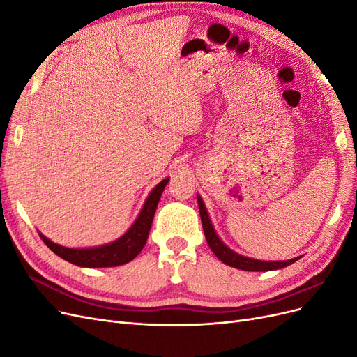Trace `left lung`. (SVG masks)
Wrapping results in <instances>:
<instances>
[{
	"instance_id": "obj_1",
	"label": "left lung",
	"mask_w": 357,
	"mask_h": 357,
	"mask_svg": "<svg viewBox=\"0 0 357 357\" xmlns=\"http://www.w3.org/2000/svg\"><path fill=\"white\" fill-rule=\"evenodd\" d=\"M198 207H199L205 240H207L211 252L218 256L223 264L229 265L232 268H236V269H243V271H273V269H282L287 265H291L299 259V257H294V259H289V261L268 262V261H257V259L245 257L243 255L232 252L228 245L223 244V241L219 238V235L215 234V231L213 228V223L208 218L207 208H205L204 201L201 199L199 195H198Z\"/></svg>"
}]
</instances>
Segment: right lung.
Listing matches in <instances>:
<instances>
[{
    "label": "right lung",
    "mask_w": 357,
    "mask_h": 357,
    "mask_svg": "<svg viewBox=\"0 0 357 357\" xmlns=\"http://www.w3.org/2000/svg\"><path fill=\"white\" fill-rule=\"evenodd\" d=\"M168 180L169 178H164L159 185L153 188L131 228H129L121 238H117L113 243L91 248H70L50 241L43 234H40L41 240L45 241V244L53 253L62 257L63 261L83 268H109L131 262L132 259L143 250V247L147 241L158 202L160 199L162 192H164L167 186Z\"/></svg>",
    "instance_id": "1"
}]
</instances>
